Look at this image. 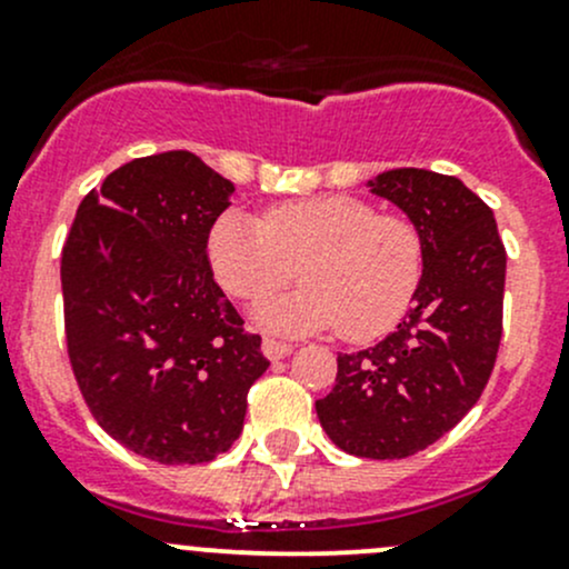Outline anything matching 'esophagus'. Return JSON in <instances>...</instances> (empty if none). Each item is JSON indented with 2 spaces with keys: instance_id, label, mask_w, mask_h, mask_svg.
<instances>
[{
  "instance_id": "esophagus-1",
  "label": "esophagus",
  "mask_w": 569,
  "mask_h": 569,
  "mask_svg": "<svg viewBox=\"0 0 569 569\" xmlns=\"http://www.w3.org/2000/svg\"><path fill=\"white\" fill-rule=\"evenodd\" d=\"M261 351H264L267 360L278 362V360H283V357L291 355V346L280 343V340H274V338H264V343H261Z\"/></svg>"
}]
</instances>
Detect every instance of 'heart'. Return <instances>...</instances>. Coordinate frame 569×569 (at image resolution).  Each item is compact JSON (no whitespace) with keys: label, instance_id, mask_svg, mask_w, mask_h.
Masks as SVG:
<instances>
[{"label":"heart","instance_id":"b5f03b06","mask_svg":"<svg viewBox=\"0 0 569 569\" xmlns=\"http://www.w3.org/2000/svg\"><path fill=\"white\" fill-rule=\"evenodd\" d=\"M207 253L229 295L259 300L300 274L295 295L256 305L261 327L283 335L340 327L349 340L390 332L422 278L415 226L355 196H319L272 207L264 220L226 209L212 223Z\"/></svg>","mask_w":569,"mask_h":569}]
</instances>
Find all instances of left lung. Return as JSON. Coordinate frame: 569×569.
Returning <instances> with one entry per match:
<instances>
[{
    "mask_svg": "<svg viewBox=\"0 0 569 569\" xmlns=\"http://www.w3.org/2000/svg\"><path fill=\"white\" fill-rule=\"evenodd\" d=\"M368 190L395 204L422 239V278L398 330L338 355L316 415L332 445L392 460L456 428L486 390L501 340L507 253L493 212L458 177L392 169Z\"/></svg>",
    "mask_w": 569,
    "mask_h": 569,
    "instance_id": "left-lung-1",
    "label": "left lung"
}]
</instances>
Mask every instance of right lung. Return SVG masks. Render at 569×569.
Returning <instances> with one entry per match:
<instances>
[{
  "mask_svg": "<svg viewBox=\"0 0 569 569\" xmlns=\"http://www.w3.org/2000/svg\"><path fill=\"white\" fill-rule=\"evenodd\" d=\"M234 184L184 149L119 166L62 250L70 365L94 420L158 463H207L242 433L269 368L214 283L207 237Z\"/></svg>",
  "mask_w": 569,
  "mask_h": 569,
  "instance_id": "1",
  "label": "right lung"
}]
</instances>
